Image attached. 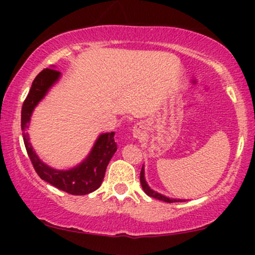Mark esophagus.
<instances>
[{
  "mask_svg": "<svg viewBox=\"0 0 255 255\" xmlns=\"http://www.w3.org/2000/svg\"><path fill=\"white\" fill-rule=\"evenodd\" d=\"M142 133H144V126L142 125H136L134 126L133 128V136L136 137V139H140L142 136Z\"/></svg>",
  "mask_w": 255,
  "mask_h": 255,
  "instance_id": "34e87169",
  "label": "esophagus"
}]
</instances>
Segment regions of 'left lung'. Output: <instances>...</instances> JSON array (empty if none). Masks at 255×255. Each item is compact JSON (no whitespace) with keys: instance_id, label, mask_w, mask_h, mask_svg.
I'll return each mask as SVG.
<instances>
[{"instance_id":"8db88e82","label":"left lung","mask_w":255,"mask_h":255,"mask_svg":"<svg viewBox=\"0 0 255 255\" xmlns=\"http://www.w3.org/2000/svg\"><path fill=\"white\" fill-rule=\"evenodd\" d=\"M140 183H141V187H142V189H144V192L148 195V197H151V198H154V199H158V200L165 201V203H181V201H186V200H184V199L168 198V197H165V195L160 194V193L153 191V189H152L151 187L148 186L147 181H146V178H145V168H144V165H142L141 171H140Z\"/></svg>"}]
</instances>
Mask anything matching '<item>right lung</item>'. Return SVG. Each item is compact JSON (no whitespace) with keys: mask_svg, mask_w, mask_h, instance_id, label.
Returning a JSON list of instances; mask_svg holds the SVG:
<instances>
[{"mask_svg":"<svg viewBox=\"0 0 255 255\" xmlns=\"http://www.w3.org/2000/svg\"><path fill=\"white\" fill-rule=\"evenodd\" d=\"M60 78L61 73L55 69V66H52L51 68L43 69L33 80L21 109L22 137L34 170L42 180L69 194L85 195L95 192L103 182L107 166L118 150V145L114 140L115 133L110 131L99 134L86 158L71 169H55L44 163L32 147L30 135L27 133L34 108L45 97L49 90L60 80Z\"/></svg>","mask_w":255,"mask_h":255,"instance_id":"1","label":"right lung"}]
</instances>
